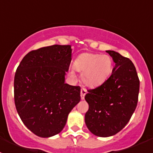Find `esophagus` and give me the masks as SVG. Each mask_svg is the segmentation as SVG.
<instances>
[{"label": "esophagus", "mask_w": 153, "mask_h": 153, "mask_svg": "<svg viewBox=\"0 0 153 153\" xmlns=\"http://www.w3.org/2000/svg\"><path fill=\"white\" fill-rule=\"evenodd\" d=\"M87 92V90L85 89V88H81V99H84V97H85V95Z\"/></svg>", "instance_id": "34e87169"}]
</instances>
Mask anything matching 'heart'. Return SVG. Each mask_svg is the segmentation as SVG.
Wrapping results in <instances>:
<instances>
[{
    "instance_id": "b5f03b06",
    "label": "heart",
    "mask_w": 153,
    "mask_h": 153,
    "mask_svg": "<svg viewBox=\"0 0 153 153\" xmlns=\"http://www.w3.org/2000/svg\"><path fill=\"white\" fill-rule=\"evenodd\" d=\"M76 71L82 72V81L89 87H97L104 84L112 71V60L106 55L84 53L74 63Z\"/></svg>"
}]
</instances>
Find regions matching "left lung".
<instances>
[{
	"label": "left lung",
	"mask_w": 153,
	"mask_h": 153,
	"mask_svg": "<svg viewBox=\"0 0 153 153\" xmlns=\"http://www.w3.org/2000/svg\"><path fill=\"white\" fill-rule=\"evenodd\" d=\"M115 63L112 75L101 86L88 89L85 123L99 137L115 135L129 122L138 104L140 81L133 63L115 51H106Z\"/></svg>",
	"instance_id": "obj_1"
}]
</instances>
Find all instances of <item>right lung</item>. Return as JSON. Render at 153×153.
<instances>
[{"mask_svg": "<svg viewBox=\"0 0 153 153\" xmlns=\"http://www.w3.org/2000/svg\"><path fill=\"white\" fill-rule=\"evenodd\" d=\"M71 60L70 45H52L29 52L17 68L15 107L23 123L38 136L59 133L81 100V87L64 83Z\"/></svg>", "mask_w": 153, "mask_h": 153, "instance_id": "add662e5", "label": "right lung"}]
</instances>
